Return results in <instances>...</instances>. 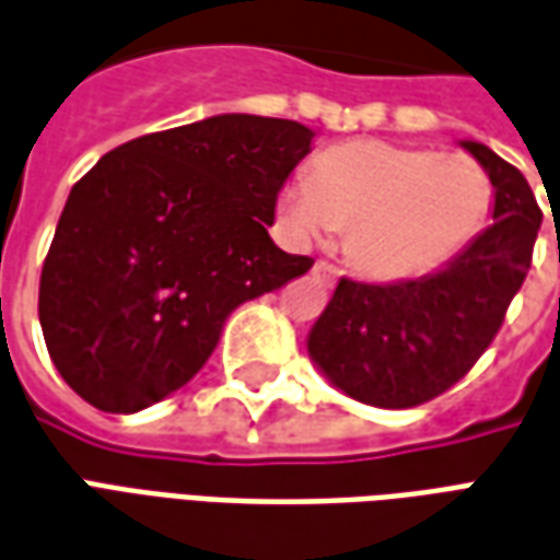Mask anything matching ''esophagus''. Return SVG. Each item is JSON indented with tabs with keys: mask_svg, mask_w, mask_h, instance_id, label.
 I'll return each mask as SVG.
<instances>
[{
	"mask_svg": "<svg viewBox=\"0 0 560 560\" xmlns=\"http://www.w3.org/2000/svg\"><path fill=\"white\" fill-rule=\"evenodd\" d=\"M312 272H315V279H320L324 284L336 281V276H339V269L332 267V264H327V260H317L315 267H312Z\"/></svg>",
	"mask_w": 560,
	"mask_h": 560,
	"instance_id": "1",
	"label": "esophagus"
}]
</instances>
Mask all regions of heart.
<instances>
[{
  "label": "heart",
  "instance_id": "1",
  "mask_svg": "<svg viewBox=\"0 0 560 560\" xmlns=\"http://www.w3.org/2000/svg\"><path fill=\"white\" fill-rule=\"evenodd\" d=\"M492 185L468 155L384 140L324 149L308 176L279 191V212L296 243L348 231L345 255L375 281L429 276L480 233Z\"/></svg>",
  "mask_w": 560,
  "mask_h": 560
}]
</instances>
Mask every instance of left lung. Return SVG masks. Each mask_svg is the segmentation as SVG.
I'll use <instances>...</instances> for the list:
<instances>
[{
    "instance_id": "1",
    "label": "left lung",
    "mask_w": 560,
    "mask_h": 560,
    "mask_svg": "<svg viewBox=\"0 0 560 560\" xmlns=\"http://www.w3.org/2000/svg\"><path fill=\"white\" fill-rule=\"evenodd\" d=\"M494 188L492 224L444 269L396 284L341 279L308 332L332 387L375 408H413L468 375L501 329L530 269L542 212L528 179L477 140H462Z\"/></svg>"
}]
</instances>
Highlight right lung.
I'll list each match as a JSON object with an SVG mask.
<instances>
[{
  "instance_id": "1",
  "label": "right lung",
  "mask_w": 560,
  "mask_h": 560,
  "mask_svg": "<svg viewBox=\"0 0 560 560\" xmlns=\"http://www.w3.org/2000/svg\"><path fill=\"white\" fill-rule=\"evenodd\" d=\"M315 131L219 114L128 140L80 179L38 288L50 360L92 408L138 413L185 387L236 305L312 269L269 228Z\"/></svg>"
}]
</instances>
